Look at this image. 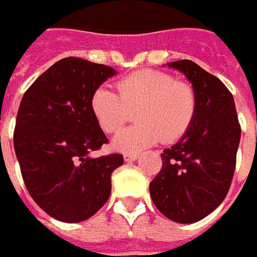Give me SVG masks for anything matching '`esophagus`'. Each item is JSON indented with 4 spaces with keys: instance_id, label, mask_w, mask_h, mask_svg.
Returning a JSON list of instances; mask_svg holds the SVG:
<instances>
[{
    "instance_id": "esophagus-1",
    "label": "esophagus",
    "mask_w": 257,
    "mask_h": 257,
    "mask_svg": "<svg viewBox=\"0 0 257 257\" xmlns=\"http://www.w3.org/2000/svg\"><path fill=\"white\" fill-rule=\"evenodd\" d=\"M124 160L125 162H134V160H137L139 159V154L136 153H124Z\"/></svg>"
}]
</instances>
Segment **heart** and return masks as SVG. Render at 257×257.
Here are the masks:
<instances>
[{
	"label": "heart",
	"mask_w": 257,
	"mask_h": 257,
	"mask_svg": "<svg viewBox=\"0 0 257 257\" xmlns=\"http://www.w3.org/2000/svg\"><path fill=\"white\" fill-rule=\"evenodd\" d=\"M118 93L107 87L94 90L90 107L97 124L114 133L136 111L137 124L115 134L113 147L134 153L159 143H174L190 128L197 110V95L192 84L177 81L172 74L140 70L123 77Z\"/></svg>",
	"instance_id": "1"
}]
</instances>
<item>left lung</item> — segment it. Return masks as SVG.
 <instances>
[{
  "instance_id": "obj_1",
  "label": "left lung",
  "mask_w": 257,
  "mask_h": 257,
  "mask_svg": "<svg viewBox=\"0 0 257 257\" xmlns=\"http://www.w3.org/2000/svg\"><path fill=\"white\" fill-rule=\"evenodd\" d=\"M187 77L197 95L190 128L162 153L163 167L150 183V196L167 219L194 223L224 200L236 167L240 124L232 93L190 60L169 63Z\"/></svg>"
}]
</instances>
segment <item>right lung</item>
<instances>
[{
    "instance_id": "add662e5",
    "label": "right lung",
    "mask_w": 257,
    "mask_h": 257,
    "mask_svg": "<svg viewBox=\"0 0 257 257\" xmlns=\"http://www.w3.org/2000/svg\"><path fill=\"white\" fill-rule=\"evenodd\" d=\"M115 70L67 57L40 75L21 100L14 149L25 187L47 214L60 222L90 219L111 193V173L121 154H88L108 140L91 113L94 90Z\"/></svg>"
}]
</instances>
